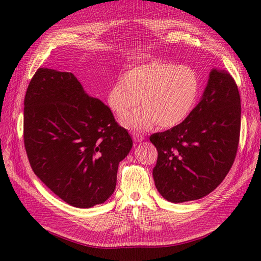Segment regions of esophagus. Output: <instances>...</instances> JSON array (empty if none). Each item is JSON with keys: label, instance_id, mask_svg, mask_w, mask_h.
<instances>
[{"label": "esophagus", "instance_id": "1", "mask_svg": "<svg viewBox=\"0 0 261 261\" xmlns=\"http://www.w3.org/2000/svg\"><path fill=\"white\" fill-rule=\"evenodd\" d=\"M133 139L138 143V141L144 140V137L141 136V135H139V134H133Z\"/></svg>", "mask_w": 261, "mask_h": 261}]
</instances>
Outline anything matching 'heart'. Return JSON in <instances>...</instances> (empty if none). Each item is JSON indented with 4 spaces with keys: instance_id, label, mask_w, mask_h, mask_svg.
I'll list each match as a JSON object with an SVG mask.
<instances>
[{
    "instance_id": "1",
    "label": "heart",
    "mask_w": 261,
    "mask_h": 261,
    "mask_svg": "<svg viewBox=\"0 0 261 261\" xmlns=\"http://www.w3.org/2000/svg\"><path fill=\"white\" fill-rule=\"evenodd\" d=\"M199 92V77L188 65L152 60L118 75L108 93V105L123 117L140 101L144 106L123 120L126 127L148 130L154 124L170 128L191 113Z\"/></svg>"
}]
</instances>
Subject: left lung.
I'll return each mask as SVG.
<instances>
[{"label": "left lung", "instance_id": "8db88e82", "mask_svg": "<svg viewBox=\"0 0 261 261\" xmlns=\"http://www.w3.org/2000/svg\"><path fill=\"white\" fill-rule=\"evenodd\" d=\"M241 110L233 77L213 68L199 103L185 120L150 136L158 150L152 175L164 199H200L221 184L238 152Z\"/></svg>", "mask_w": 261, "mask_h": 261}]
</instances>
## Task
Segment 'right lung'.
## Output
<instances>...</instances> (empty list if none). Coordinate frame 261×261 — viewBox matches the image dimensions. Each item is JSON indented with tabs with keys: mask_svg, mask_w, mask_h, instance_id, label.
I'll use <instances>...</instances> for the list:
<instances>
[{
	"mask_svg": "<svg viewBox=\"0 0 261 261\" xmlns=\"http://www.w3.org/2000/svg\"><path fill=\"white\" fill-rule=\"evenodd\" d=\"M23 144L31 169L62 200L91 208L111 197L132 137L74 74L39 68L23 101Z\"/></svg>",
	"mask_w": 261,
	"mask_h": 261,
	"instance_id": "1",
	"label": "right lung"
}]
</instances>
